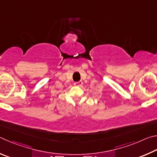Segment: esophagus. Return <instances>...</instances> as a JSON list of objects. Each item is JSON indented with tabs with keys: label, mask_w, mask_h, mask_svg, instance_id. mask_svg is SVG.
I'll use <instances>...</instances> for the list:
<instances>
[{
	"label": "esophagus",
	"mask_w": 157,
	"mask_h": 157,
	"mask_svg": "<svg viewBox=\"0 0 157 157\" xmlns=\"http://www.w3.org/2000/svg\"><path fill=\"white\" fill-rule=\"evenodd\" d=\"M74 85L76 86H81L82 85H83V81H78V82H76V83H74Z\"/></svg>",
	"instance_id": "34e87169"
}]
</instances>
